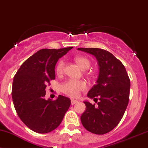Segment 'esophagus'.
<instances>
[{
	"label": "esophagus",
	"instance_id": "1",
	"mask_svg": "<svg viewBox=\"0 0 148 148\" xmlns=\"http://www.w3.org/2000/svg\"><path fill=\"white\" fill-rule=\"evenodd\" d=\"M71 105H75V104H76L77 102V100H73V99H71Z\"/></svg>",
	"mask_w": 148,
	"mask_h": 148
}]
</instances>
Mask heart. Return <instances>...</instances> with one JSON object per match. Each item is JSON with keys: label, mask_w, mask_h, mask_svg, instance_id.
Segmentation results:
<instances>
[{"label": "heart", "mask_w": 148, "mask_h": 148, "mask_svg": "<svg viewBox=\"0 0 148 148\" xmlns=\"http://www.w3.org/2000/svg\"><path fill=\"white\" fill-rule=\"evenodd\" d=\"M75 62L83 70H86L91 66V62L86 57H77L75 59ZM65 68V61L60 60L55 66V72L57 75L60 76L64 74ZM87 88L86 82L84 80H75V79H68L62 83L60 86V90L65 95L71 98H77L82 91H84Z\"/></svg>", "instance_id": "obj_1"}]
</instances>
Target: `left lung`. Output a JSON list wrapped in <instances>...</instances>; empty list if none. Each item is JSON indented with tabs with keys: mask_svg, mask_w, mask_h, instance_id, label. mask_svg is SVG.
<instances>
[{
	"mask_svg": "<svg viewBox=\"0 0 148 148\" xmlns=\"http://www.w3.org/2000/svg\"><path fill=\"white\" fill-rule=\"evenodd\" d=\"M96 57L99 65L97 83L88 91L94 98L92 105L84 102L86 110L81 122L86 130L95 134H105L118 125L125 112L130 98V79L125 68L119 60L107 50L97 48H79Z\"/></svg>",
	"mask_w": 148,
	"mask_h": 148,
	"instance_id": "8db88e82",
	"label": "left lung"
}]
</instances>
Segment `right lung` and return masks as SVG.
I'll list each match as a JSON object with an SVG mask.
<instances>
[{"label":"right lung","mask_w":148,"mask_h":148,"mask_svg":"<svg viewBox=\"0 0 148 148\" xmlns=\"http://www.w3.org/2000/svg\"><path fill=\"white\" fill-rule=\"evenodd\" d=\"M73 47L41 49L26 60L14 77L12 96L16 112L27 127L39 134L55 130L71 105V100L60 95L45 99L47 85L55 79L57 62Z\"/></svg>","instance_id":"right-lung-1"}]
</instances>
